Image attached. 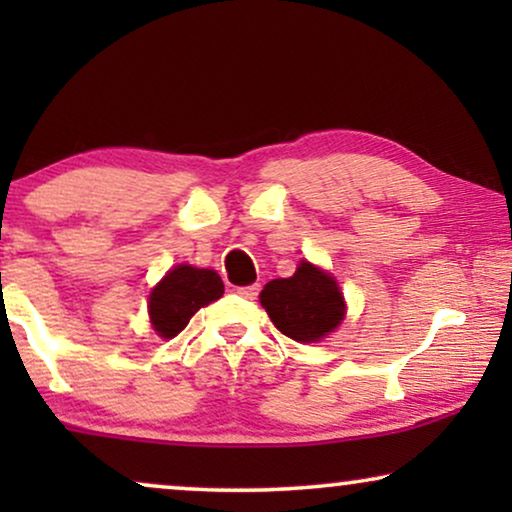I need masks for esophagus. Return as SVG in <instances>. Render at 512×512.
Segmentation results:
<instances>
[{
    "label": "esophagus",
    "instance_id": "esophagus-1",
    "mask_svg": "<svg viewBox=\"0 0 512 512\" xmlns=\"http://www.w3.org/2000/svg\"><path fill=\"white\" fill-rule=\"evenodd\" d=\"M258 291H261V286H258V284L240 286V289H237V293H240V296H242V298H247V300H254V298L258 296Z\"/></svg>",
    "mask_w": 512,
    "mask_h": 512
}]
</instances>
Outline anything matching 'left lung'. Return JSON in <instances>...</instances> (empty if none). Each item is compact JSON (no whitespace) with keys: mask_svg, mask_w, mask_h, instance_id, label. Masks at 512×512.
Returning a JSON list of instances; mask_svg holds the SVG:
<instances>
[{"mask_svg":"<svg viewBox=\"0 0 512 512\" xmlns=\"http://www.w3.org/2000/svg\"><path fill=\"white\" fill-rule=\"evenodd\" d=\"M261 305L286 338L319 342L345 317L335 279L312 263H300L289 279H272L261 291Z\"/></svg>","mask_w":512,"mask_h":512,"instance_id":"8db88e82","label":"left lung"}]
</instances>
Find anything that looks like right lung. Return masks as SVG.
<instances>
[{"label":"right lung","mask_w":512,"mask_h":512,"mask_svg":"<svg viewBox=\"0 0 512 512\" xmlns=\"http://www.w3.org/2000/svg\"><path fill=\"white\" fill-rule=\"evenodd\" d=\"M223 296V282L214 270L177 265L149 296L151 324L160 338H174L200 307Z\"/></svg>","instance_id":"right-lung-1"}]
</instances>
